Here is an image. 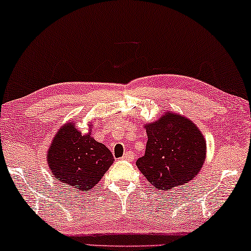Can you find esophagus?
<instances>
[{"instance_id":"1","label":"esophagus","mask_w":251,"mask_h":251,"mask_svg":"<svg viewBox=\"0 0 251 251\" xmlns=\"http://www.w3.org/2000/svg\"><path fill=\"white\" fill-rule=\"evenodd\" d=\"M134 158H135V154L131 151H125V153H124V155H123V160H125V161H131V162H132Z\"/></svg>"}]
</instances>
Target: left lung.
Masks as SVG:
<instances>
[{
  "label": "left lung",
  "mask_w": 251,
  "mask_h": 251,
  "mask_svg": "<svg viewBox=\"0 0 251 251\" xmlns=\"http://www.w3.org/2000/svg\"><path fill=\"white\" fill-rule=\"evenodd\" d=\"M144 127L148 140L136 167L154 188L169 191L198 175L206 160V140L191 119L166 111Z\"/></svg>",
  "instance_id": "8db88e82"
}]
</instances>
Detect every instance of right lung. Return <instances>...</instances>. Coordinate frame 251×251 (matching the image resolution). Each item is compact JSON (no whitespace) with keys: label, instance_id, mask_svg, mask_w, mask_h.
<instances>
[{"label":"right lung","instance_id":"right-lung-1","mask_svg":"<svg viewBox=\"0 0 251 251\" xmlns=\"http://www.w3.org/2000/svg\"><path fill=\"white\" fill-rule=\"evenodd\" d=\"M89 132L82 134L69 120L53 136L47 149V166L66 189L87 192L93 190L115 158L105 145L95 140Z\"/></svg>","mask_w":251,"mask_h":251}]
</instances>
